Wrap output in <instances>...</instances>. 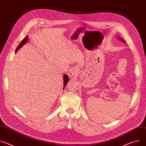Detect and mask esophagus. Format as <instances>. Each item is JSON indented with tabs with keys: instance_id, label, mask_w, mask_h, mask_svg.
I'll return each mask as SVG.
<instances>
[{
	"instance_id": "1",
	"label": "esophagus",
	"mask_w": 146,
	"mask_h": 146,
	"mask_svg": "<svg viewBox=\"0 0 146 146\" xmlns=\"http://www.w3.org/2000/svg\"><path fill=\"white\" fill-rule=\"evenodd\" d=\"M78 74V69L76 67H72L71 69L68 72V75L70 77H72Z\"/></svg>"
}]
</instances>
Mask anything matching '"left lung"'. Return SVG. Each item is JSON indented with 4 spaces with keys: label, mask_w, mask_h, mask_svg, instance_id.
I'll list each match as a JSON object with an SVG mask.
<instances>
[{
    "label": "left lung",
    "mask_w": 146,
    "mask_h": 146,
    "mask_svg": "<svg viewBox=\"0 0 146 146\" xmlns=\"http://www.w3.org/2000/svg\"><path fill=\"white\" fill-rule=\"evenodd\" d=\"M119 39L121 40V41H123V42H125V41H124V40H123V39H122L121 38H119Z\"/></svg>",
    "instance_id": "1"
}]
</instances>
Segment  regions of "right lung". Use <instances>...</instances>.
Listing matches in <instances>:
<instances>
[{
    "mask_svg": "<svg viewBox=\"0 0 146 146\" xmlns=\"http://www.w3.org/2000/svg\"><path fill=\"white\" fill-rule=\"evenodd\" d=\"M28 40H29V39H28V37L26 36L23 40H22V41H21V42L19 44V46L17 47V48H16V51H15V52H17V51L22 46H23L24 44H25L27 42ZM68 81H69L68 76H67L65 74V75H64V89L65 86H66V85L67 84V83H68Z\"/></svg>",
    "mask_w": 146,
    "mask_h": 146,
    "instance_id": "right-lung-1",
    "label": "right lung"
}]
</instances>
